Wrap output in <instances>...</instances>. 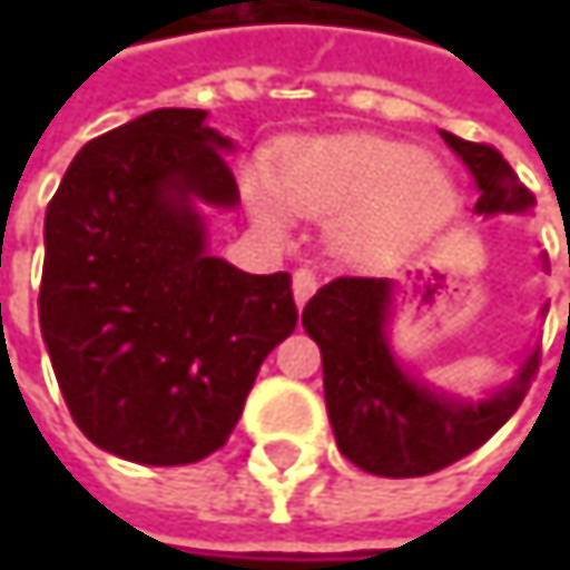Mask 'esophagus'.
I'll return each instance as SVG.
<instances>
[{
  "label": "esophagus",
  "instance_id": "34e87169",
  "mask_svg": "<svg viewBox=\"0 0 570 570\" xmlns=\"http://www.w3.org/2000/svg\"><path fill=\"white\" fill-rule=\"evenodd\" d=\"M316 286H320L316 274L306 271V267H299V271L293 274V299H296V306H303V303L316 293Z\"/></svg>",
  "mask_w": 570,
  "mask_h": 570
}]
</instances>
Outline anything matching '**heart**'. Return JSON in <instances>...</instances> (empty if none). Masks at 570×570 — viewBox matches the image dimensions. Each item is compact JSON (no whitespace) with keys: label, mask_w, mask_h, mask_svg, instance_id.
<instances>
[{"label":"heart","mask_w":570,"mask_h":570,"mask_svg":"<svg viewBox=\"0 0 570 570\" xmlns=\"http://www.w3.org/2000/svg\"><path fill=\"white\" fill-rule=\"evenodd\" d=\"M257 220L286 230V207L303 217H333V240L346 254L402 247L439 227L455 187L435 161L393 141H306L289 148L277 168V187L247 180Z\"/></svg>","instance_id":"obj_1"}]
</instances>
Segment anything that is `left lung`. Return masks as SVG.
Segmentation results:
<instances>
[{
    "mask_svg": "<svg viewBox=\"0 0 570 570\" xmlns=\"http://www.w3.org/2000/svg\"><path fill=\"white\" fill-rule=\"evenodd\" d=\"M475 177V214H524L534 194L509 161L489 148L439 131ZM548 267V257H541ZM570 264V261H568ZM396 284L386 277H336L303 306V330L323 356V396L340 452L370 475L415 479L439 472L482 442L509 419L538 373L541 350L531 346L512 383L465 399L419 380L390 346Z\"/></svg>",
    "mask_w": 570,
    "mask_h": 570,
    "instance_id": "obj_1",
    "label": "left lung"
}]
</instances>
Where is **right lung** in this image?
I'll return each mask as SVG.
<instances>
[{
    "label": "right lung",
    "instance_id": "add662e5",
    "mask_svg": "<svg viewBox=\"0 0 570 570\" xmlns=\"http://www.w3.org/2000/svg\"><path fill=\"white\" fill-rule=\"evenodd\" d=\"M234 141L155 108L88 141L46 210L42 340L75 425L138 465H190L234 432L296 330L289 274L210 254L200 207L234 210Z\"/></svg>",
    "mask_w": 570,
    "mask_h": 570
}]
</instances>
